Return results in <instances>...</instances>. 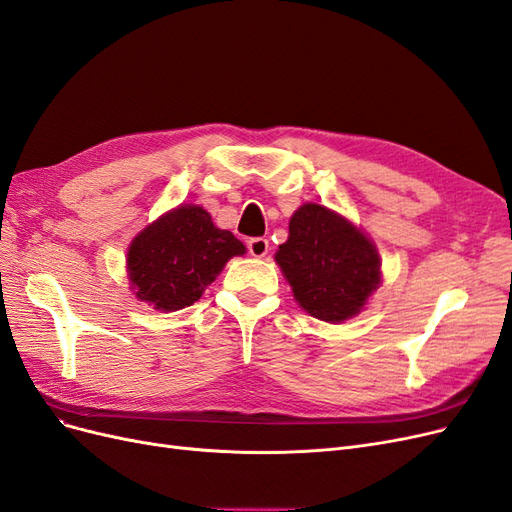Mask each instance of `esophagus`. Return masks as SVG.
Returning <instances> with one entry per match:
<instances>
[{"label":"esophagus","mask_w":512,"mask_h":512,"mask_svg":"<svg viewBox=\"0 0 512 512\" xmlns=\"http://www.w3.org/2000/svg\"><path fill=\"white\" fill-rule=\"evenodd\" d=\"M248 250H250V254H252L254 258L267 256V252H269V239H264V237H254V239H250V241H248Z\"/></svg>","instance_id":"34e87169"}]
</instances>
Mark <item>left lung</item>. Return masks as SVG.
Segmentation results:
<instances>
[{
  "label": "left lung",
  "instance_id": "obj_1",
  "mask_svg": "<svg viewBox=\"0 0 512 512\" xmlns=\"http://www.w3.org/2000/svg\"><path fill=\"white\" fill-rule=\"evenodd\" d=\"M275 260L309 315L341 324L360 313L381 284L379 254L358 228L324 205L305 203Z\"/></svg>",
  "mask_w": 512,
  "mask_h": 512
}]
</instances>
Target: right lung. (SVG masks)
<instances>
[{"label":"right lung","mask_w":512,"mask_h":512,"mask_svg":"<svg viewBox=\"0 0 512 512\" xmlns=\"http://www.w3.org/2000/svg\"><path fill=\"white\" fill-rule=\"evenodd\" d=\"M241 254L245 245L203 207L180 205L133 239L127 269L139 301L167 313L197 303L224 264Z\"/></svg>","instance_id":"1"}]
</instances>
